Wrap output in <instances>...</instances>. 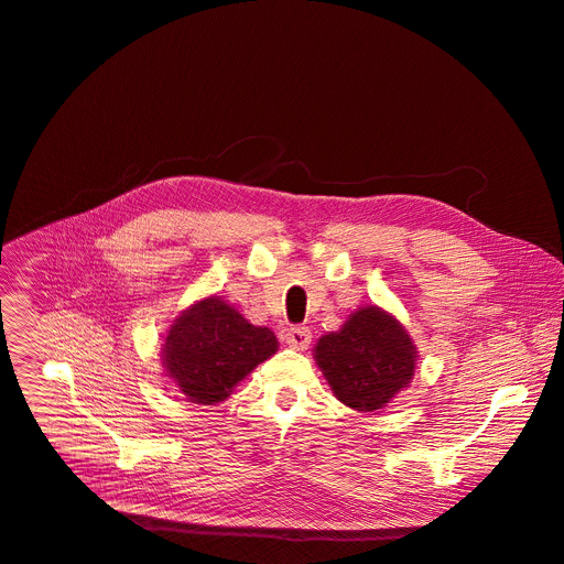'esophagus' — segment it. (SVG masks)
<instances>
[{"label": "esophagus", "mask_w": 564, "mask_h": 564, "mask_svg": "<svg viewBox=\"0 0 564 564\" xmlns=\"http://www.w3.org/2000/svg\"><path fill=\"white\" fill-rule=\"evenodd\" d=\"M284 341L291 348H299V351H303V348H307L312 341V330L307 326H291L284 330Z\"/></svg>", "instance_id": "esophagus-1"}]
</instances>
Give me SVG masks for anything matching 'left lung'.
Segmentation results:
<instances>
[{
  "label": "left lung",
  "instance_id": "obj_1",
  "mask_svg": "<svg viewBox=\"0 0 564 564\" xmlns=\"http://www.w3.org/2000/svg\"><path fill=\"white\" fill-rule=\"evenodd\" d=\"M314 358L341 404L371 413L406 388L415 371V346L379 307L351 314L339 333L321 337Z\"/></svg>",
  "mask_w": 564,
  "mask_h": 564
}]
</instances>
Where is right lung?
Returning <instances> with one entry per match:
<instances>
[{
	"label": "right lung",
	"mask_w": 564,
	"mask_h": 564,
	"mask_svg": "<svg viewBox=\"0 0 564 564\" xmlns=\"http://www.w3.org/2000/svg\"><path fill=\"white\" fill-rule=\"evenodd\" d=\"M275 351L273 330L248 324L243 314L210 296L181 314L172 326L163 344V362L187 399L218 404Z\"/></svg>",
	"instance_id": "add662e5"
}]
</instances>
